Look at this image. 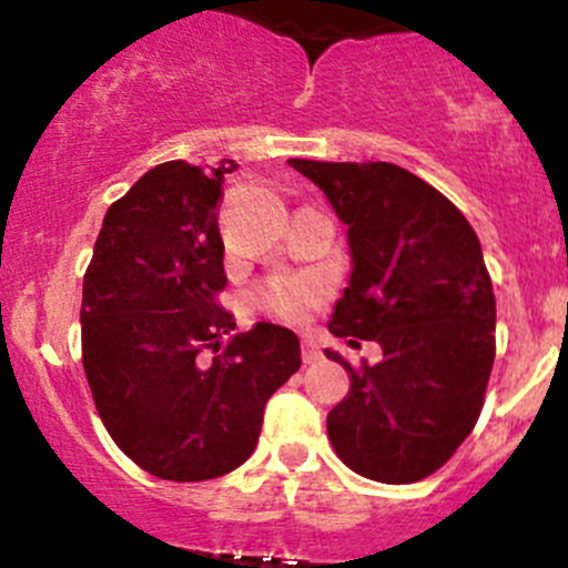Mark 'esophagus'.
I'll use <instances>...</instances> for the list:
<instances>
[{
    "mask_svg": "<svg viewBox=\"0 0 568 568\" xmlns=\"http://www.w3.org/2000/svg\"><path fill=\"white\" fill-rule=\"evenodd\" d=\"M316 359H321V348L313 341H302V363L313 365Z\"/></svg>",
    "mask_w": 568,
    "mask_h": 568,
    "instance_id": "obj_1",
    "label": "esophagus"
}]
</instances>
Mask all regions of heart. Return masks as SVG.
<instances>
[{
    "label": "heart",
    "instance_id": "1",
    "mask_svg": "<svg viewBox=\"0 0 568 568\" xmlns=\"http://www.w3.org/2000/svg\"><path fill=\"white\" fill-rule=\"evenodd\" d=\"M324 296V283L316 277H277L261 285L255 302L277 318L300 321Z\"/></svg>",
    "mask_w": 568,
    "mask_h": 568
}]
</instances>
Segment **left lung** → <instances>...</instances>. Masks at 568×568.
<instances>
[{
  "mask_svg": "<svg viewBox=\"0 0 568 568\" xmlns=\"http://www.w3.org/2000/svg\"><path fill=\"white\" fill-rule=\"evenodd\" d=\"M288 164L348 227L352 277L329 332L382 346V363L363 368L326 348L352 382L326 415L329 443L357 475L415 484L456 454L484 406L495 291L480 242L445 194L398 164Z\"/></svg>",
  "mask_w": 568,
  "mask_h": 568,
  "instance_id": "left-lung-1",
  "label": "left lung"
}]
</instances>
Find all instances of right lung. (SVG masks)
Instances as JSON below:
<instances>
[{
	"label": "right lung",
	"instance_id": "right-lung-1",
	"mask_svg": "<svg viewBox=\"0 0 568 568\" xmlns=\"http://www.w3.org/2000/svg\"><path fill=\"white\" fill-rule=\"evenodd\" d=\"M233 162H164L109 205L82 291V363L109 437L164 480H209L252 456L263 406L300 371V337L216 305V205ZM215 357L209 361L204 354Z\"/></svg>",
	"mask_w": 568,
	"mask_h": 568
}]
</instances>
